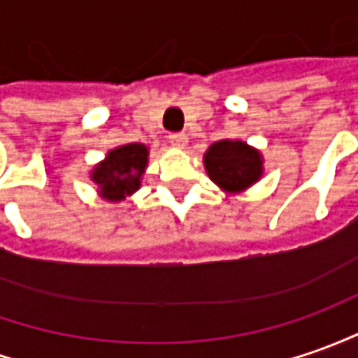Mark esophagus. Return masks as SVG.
<instances>
[{"instance_id":"esophagus-1","label":"esophagus","mask_w":358,"mask_h":358,"mask_svg":"<svg viewBox=\"0 0 358 358\" xmlns=\"http://www.w3.org/2000/svg\"><path fill=\"white\" fill-rule=\"evenodd\" d=\"M170 145H174V147L184 148L186 147V143H188V137L184 135V133H170L169 135Z\"/></svg>"}]
</instances>
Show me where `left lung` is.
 Masks as SVG:
<instances>
[{
    "instance_id": "left-lung-1",
    "label": "left lung",
    "mask_w": 358,
    "mask_h": 358,
    "mask_svg": "<svg viewBox=\"0 0 358 358\" xmlns=\"http://www.w3.org/2000/svg\"><path fill=\"white\" fill-rule=\"evenodd\" d=\"M210 178L227 192H241L261 178V155L243 141H217L206 152Z\"/></svg>"
}]
</instances>
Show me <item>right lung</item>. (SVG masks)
Masks as SVG:
<instances>
[{"mask_svg":"<svg viewBox=\"0 0 358 358\" xmlns=\"http://www.w3.org/2000/svg\"><path fill=\"white\" fill-rule=\"evenodd\" d=\"M147 147L138 143L111 150L108 159L92 172V178L99 186L103 198L123 199L138 189L141 176L147 166Z\"/></svg>","mask_w":358,"mask_h":358,"instance_id":"1","label":"right lung"}]
</instances>
